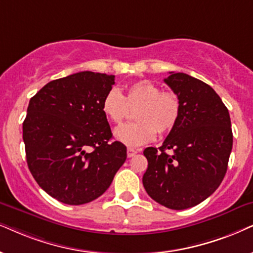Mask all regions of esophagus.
Instances as JSON below:
<instances>
[{"mask_svg":"<svg viewBox=\"0 0 253 253\" xmlns=\"http://www.w3.org/2000/svg\"><path fill=\"white\" fill-rule=\"evenodd\" d=\"M136 153H137V150H135V149L127 148V156H128V158H133V156L135 155Z\"/></svg>","mask_w":253,"mask_h":253,"instance_id":"obj_1","label":"esophagus"}]
</instances>
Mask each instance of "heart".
<instances>
[{
  "label": "heart",
  "mask_w": 253,
  "mask_h": 253,
  "mask_svg": "<svg viewBox=\"0 0 253 253\" xmlns=\"http://www.w3.org/2000/svg\"><path fill=\"white\" fill-rule=\"evenodd\" d=\"M133 113V124L118 127L114 136L118 141L130 147L148 143L156 132L167 134L175 128L181 117V101L175 93L161 91L158 85L140 81L129 85L124 94L116 88L107 92L101 103V111L107 120L119 125Z\"/></svg>",
  "instance_id": "1"
}]
</instances>
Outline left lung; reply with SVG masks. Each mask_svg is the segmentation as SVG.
<instances>
[{"label": "left lung", "mask_w": 253, "mask_h": 253, "mask_svg": "<svg viewBox=\"0 0 253 253\" xmlns=\"http://www.w3.org/2000/svg\"><path fill=\"white\" fill-rule=\"evenodd\" d=\"M169 73L165 83L180 99L181 117L159 149L143 150L148 168L142 183L155 202L183 210L203 202L222 183L232 129L228 108L212 87L185 73Z\"/></svg>", "instance_id": "left-lung-1"}]
</instances>
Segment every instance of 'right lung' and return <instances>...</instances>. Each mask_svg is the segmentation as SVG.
<instances>
[{"instance_id": "add662e5", "label": "right lung", "mask_w": 253, "mask_h": 253, "mask_svg": "<svg viewBox=\"0 0 253 253\" xmlns=\"http://www.w3.org/2000/svg\"><path fill=\"white\" fill-rule=\"evenodd\" d=\"M114 76L83 71L56 79L29 101L23 141L29 170L59 202L79 206L101 196L127 158L111 141L101 111Z\"/></svg>"}]
</instances>
